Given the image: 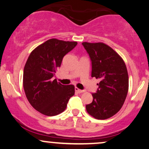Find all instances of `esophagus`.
I'll return each mask as SVG.
<instances>
[{"label": "esophagus", "mask_w": 149, "mask_h": 149, "mask_svg": "<svg viewBox=\"0 0 149 149\" xmlns=\"http://www.w3.org/2000/svg\"><path fill=\"white\" fill-rule=\"evenodd\" d=\"M75 92H77V93H82L84 92V90H80V89L77 88H75Z\"/></svg>", "instance_id": "esophagus-1"}]
</instances>
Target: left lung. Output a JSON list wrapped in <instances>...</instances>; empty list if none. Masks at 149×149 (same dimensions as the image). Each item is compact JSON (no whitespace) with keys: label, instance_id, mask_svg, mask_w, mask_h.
<instances>
[{"label":"left lung","instance_id":"obj_1","mask_svg":"<svg viewBox=\"0 0 149 149\" xmlns=\"http://www.w3.org/2000/svg\"><path fill=\"white\" fill-rule=\"evenodd\" d=\"M92 63L91 76L100 81L93 100L86 111L97 119L113 116L122 107L126 98L129 78L123 60L113 49L102 42H82Z\"/></svg>","mask_w":149,"mask_h":149}]
</instances>
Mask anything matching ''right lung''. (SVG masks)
<instances>
[{"instance_id":"right-lung-1","label":"right lung","mask_w":149,"mask_h":149,"mask_svg":"<svg viewBox=\"0 0 149 149\" xmlns=\"http://www.w3.org/2000/svg\"><path fill=\"white\" fill-rule=\"evenodd\" d=\"M77 45V42L48 40L36 48L27 60L23 77L25 93L31 105L45 116L63 112L74 95V86L63 85L53 77L63 56Z\"/></svg>"}]
</instances>
